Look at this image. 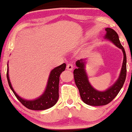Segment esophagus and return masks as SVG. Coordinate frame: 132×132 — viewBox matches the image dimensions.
I'll return each mask as SVG.
<instances>
[{"label": "esophagus", "instance_id": "obj_1", "mask_svg": "<svg viewBox=\"0 0 132 132\" xmlns=\"http://www.w3.org/2000/svg\"><path fill=\"white\" fill-rule=\"evenodd\" d=\"M66 69L68 70H72L73 69V65L72 64H68L66 66Z\"/></svg>", "mask_w": 132, "mask_h": 132}]
</instances>
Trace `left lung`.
<instances>
[{"label": "left lung", "mask_w": 132, "mask_h": 132, "mask_svg": "<svg viewBox=\"0 0 132 132\" xmlns=\"http://www.w3.org/2000/svg\"><path fill=\"white\" fill-rule=\"evenodd\" d=\"M105 39L112 42L115 45L121 49L123 53V62L119 77L115 83L103 92L96 90L89 82L88 77L85 70L87 59H80L76 62L77 68L73 71L75 84L78 88L82 101L87 105L91 106H102L111 102L120 92L126 80V54L125 50L121 45L118 35L114 30L111 28L105 29Z\"/></svg>", "instance_id": "1"}]
</instances>
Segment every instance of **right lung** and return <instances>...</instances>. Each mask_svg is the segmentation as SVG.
<instances>
[{"instance_id": "obj_1", "label": "right lung", "mask_w": 132, "mask_h": 132, "mask_svg": "<svg viewBox=\"0 0 132 132\" xmlns=\"http://www.w3.org/2000/svg\"><path fill=\"white\" fill-rule=\"evenodd\" d=\"M7 69V79L11 90L14 93L17 99L27 108L31 110H45L53 106L59 99V84L60 80V75L62 72L65 70L66 64L63 63L61 65L54 68L50 72L48 77L47 84L43 94L39 97L33 100H27L22 98L18 95L12 87L10 77H9L8 63Z\"/></svg>"}]
</instances>
